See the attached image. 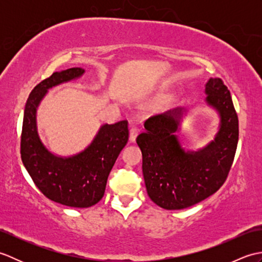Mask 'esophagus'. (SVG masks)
Instances as JSON below:
<instances>
[{"label": "esophagus", "instance_id": "34e87169", "mask_svg": "<svg viewBox=\"0 0 262 262\" xmlns=\"http://www.w3.org/2000/svg\"><path fill=\"white\" fill-rule=\"evenodd\" d=\"M137 134H138V128L136 126L133 125L130 127V129H129V141L130 142H135L136 137H137Z\"/></svg>", "mask_w": 262, "mask_h": 262}]
</instances>
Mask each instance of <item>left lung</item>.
<instances>
[{"label":"left lung","instance_id":"1","mask_svg":"<svg viewBox=\"0 0 262 262\" xmlns=\"http://www.w3.org/2000/svg\"><path fill=\"white\" fill-rule=\"evenodd\" d=\"M207 102L219 110L215 141L198 152H185L174 135L181 109L152 116L136 142L143 155L147 194L164 209H183L211 196L223 186L234 161L238 118L230 90L222 79L206 84Z\"/></svg>","mask_w":262,"mask_h":262}]
</instances>
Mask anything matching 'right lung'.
<instances>
[{
	"mask_svg": "<svg viewBox=\"0 0 262 262\" xmlns=\"http://www.w3.org/2000/svg\"><path fill=\"white\" fill-rule=\"evenodd\" d=\"M84 73L80 68L54 73L37 84L27 100L20 141L21 160L37 188L55 203L86 208L104 194L111 169L128 142V121L103 125L91 145L75 157L57 158L42 145L36 127V109L48 89Z\"/></svg>",
	"mask_w": 262,
	"mask_h": 262,
	"instance_id": "1",
	"label": "right lung"
}]
</instances>
